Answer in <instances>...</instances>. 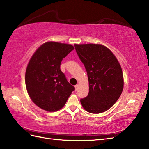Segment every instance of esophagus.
<instances>
[{"mask_svg":"<svg viewBox=\"0 0 149 149\" xmlns=\"http://www.w3.org/2000/svg\"><path fill=\"white\" fill-rule=\"evenodd\" d=\"M78 87H79V86H78L77 84L75 85V91H77V89H78Z\"/></svg>","mask_w":149,"mask_h":149,"instance_id":"34e87169","label":"esophagus"}]
</instances>
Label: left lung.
<instances>
[{
	"label": "left lung",
	"instance_id": "obj_1",
	"mask_svg": "<svg viewBox=\"0 0 149 149\" xmlns=\"http://www.w3.org/2000/svg\"><path fill=\"white\" fill-rule=\"evenodd\" d=\"M74 46L89 81V93L81 99L82 106L91 113L106 111L115 104L122 92L123 78L120 63L113 52L100 44Z\"/></svg>",
	"mask_w": 149,
	"mask_h": 149
}]
</instances>
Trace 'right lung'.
Wrapping results in <instances>:
<instances>
[{"mask_svg":"<svg viewBox=\"0 0 149 149\" xmlns=\"http://www.w3.org/2000/svg\"><path fill=\"white\" fill-rule=\"evenodd\" d=\"M74 49L70 44L46 42L29 60L25 77L27 91L42 109L49 112L61 109L75 90L60 69L63 59Z\"/></svg>","mask_w":149,"mask_h":149,"instance_id":"1","label":"right lung"}]
</instances>
